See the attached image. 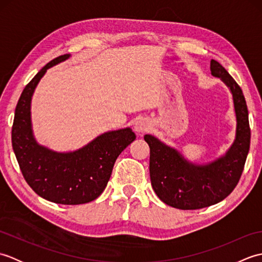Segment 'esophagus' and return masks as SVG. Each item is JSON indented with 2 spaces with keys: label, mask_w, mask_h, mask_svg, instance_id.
Here are the masks:
<instances>
[{
  "label": "esophagus",
  "mask_w": 262,
  "mask_h": 262,
  "mask_svg": "<svg viewBox=\"0 0 262 262\" xmlns=\"http://www.w3.org/2000/svg\"><path fill=\"white\" fill-rule=\"evenodd\" d=\"M149 128V124L146 119H138L135 122V126H134V129L138 134H143V133H145L148 130Z\"/></svg>",
  "instance_id": "34e87169"
}]
</instances>
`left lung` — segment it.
<instances>
[{
    "label": "left lung",
    "mask_w": 262,
    "mask_h": 262,
    "mask_svg": "<svg viewBox=\"0 0 262 262\" xmlns=\"http://www.w3.org/2000/svg\"><path fill=\"white\" fill-rule=\"evenodd\" d=\"M211 74L229 86L236 115L234 143L224 157L208 164H193L152 135L144 140L149 146V177L158 197L178 209H199L215 205L234 190L250 148L249 113L241 88L217 60H210Z\"/></svg>",
    "instance_id": "1"
}]
</instances>
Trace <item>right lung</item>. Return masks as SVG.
Masks as SVG:
<instances>
[{"label":"right lung","instance_id":"1","mask_svg":"<svg viewBox=\"0 0 262 262\" xmlns=\"http://www.w3.org/2000/svg\"><path fill=\"white\" fill-rule=\"evenodd\" d=\"M69 57L65 54L51 60L24 89L15 107L12 147L22 176L37 194L56 204L80 205L102 193L117 158L136 136L130 128L108 132L70 153L39 145L31 128V97L46 71Z\"/></svg>","mask_w":262,"mask_h":262}]
</instances>
